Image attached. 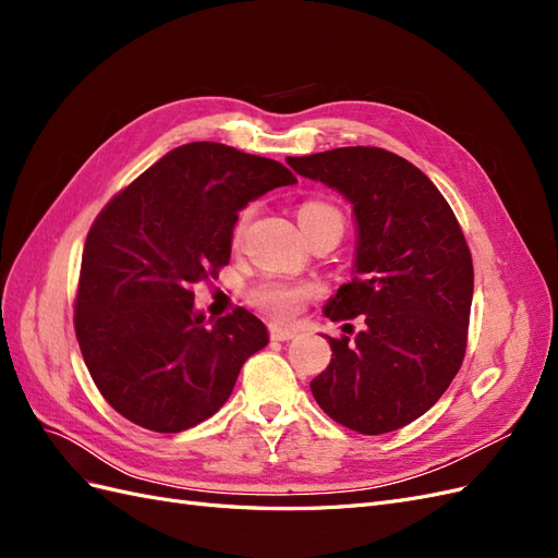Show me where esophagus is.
I'll return each instance as SVG.
<instances>
[{"label": "esophagus", "mask_w": 558, "mask_h": 558, "mask_svg": "<svg viewBox=\"0 0 558 558\" xmlns=\"http://www.w3.org/2000/svg\"><path fill=\"white\" fill-rule=\"evenodd\" d=\"M295 335H298V330H295V328H286V326H279V324H272V326H269V337H272V340H279V342L293 340Z\"/></svg>", "instance_id": "1"}]
</instances>
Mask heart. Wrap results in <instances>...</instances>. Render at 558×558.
<instances>
[{
  "mask_svg": "<svg viewBox=\"0 0 558 558\" xmlns=\"http://www.w3.org/2000/svg\"><path fill=\"white\" fill-rule=\"evenodd\" d=\"M251 214H253L251 209H244L238 216V221H234V228H232L234 242H240V238L248 226ZM298 221L302 232L307 234L310 230L324 223H342V216L332 205H326V202H305V205H300L298 209ZM310 295H312V289L307 283H291V281H277V279L253 286L248 293L253 305L275 318L295 316L298 310L302 307V302H305Z\"/></svg>",
  "mask_w": 558,
  "mask_h": 558,
  "instance_id": "heart-1",
  "label": "heart"
}]
</instances>
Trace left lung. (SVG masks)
I'll list each match as a JSON object with an SVG mask.
<instances>
[{
    "label": "left lung",
    "instance_id": "8db88e82",
    "mask_svg": "<svg viewBox=\"0 0 558 558\" xmlns=\"http://www.w3.org/2000/svg\"><path fill=\"white\" fill-rule=\"evenodd\" d=\"M286 162L340 193L356 218L353 279L324 312L363 314L365 328L351 342L328 337L332 359L312 393L351 430H398L440 400L465 356L475 277L461 226L435 183L391 150L347 146Z\"/></svg>",
    "mask_w": 558,
    "mask_h": 558
}]
</instances>
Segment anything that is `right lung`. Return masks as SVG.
Listing matches in <instances>:
<instances>
[{
    "label": "right lung",
    "mask_w": 558,
    "mask_h": 558,
    "mask_svg": "<svg viewBox=\"0 0 558 558\" xmlns=\"http://www.w3.org/2000/svg\"><path fill=\"white\" fill-rule=\"evenodd\" d=\"M298 179L277 160L193 142L162 156L95 218L81 260L76 340L111 408L156 433H181L230 398L267 328L244 307L195 310L193 286L228 265L248 202Z\"/></svg>",
    "instance_id": "right-lung-1"
}]
</instances>
